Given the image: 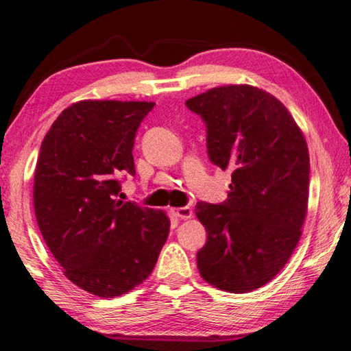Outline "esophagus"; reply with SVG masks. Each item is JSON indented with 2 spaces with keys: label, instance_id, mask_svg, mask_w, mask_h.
<instances>
[{
  "label": "esophagus",
  "instance_id": "34e87169",
  "mask_svg": "<svg viewBox=\"0 0 351 351\" xmlns=\"http://www.w3.org/2000/svg\"><path fill=\"white\" fill-rule=\"evenodd\" d=\"M171 213H173V215H176L178 218H181V219H187V218H190L192 217V209H190V207H176V209H171Z\"/></svg>",
  "mask_w": 351,
  "mask_h": 351
}]
</instances>
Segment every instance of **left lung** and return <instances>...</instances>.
Returning a JSON list of instances; mask_svg holds the SVG:
<instances>
[{
  "label": "left lung",
  "mask_w": 351,
  "mask_h": 351,
  "mask_svg": "<svg viewBox=\"0 0 351 351\" xmlns=\"http://www.w3.org/2000/svg\"><path fill=\"white\" fill-rule=\"evenodd\" d=\"M206 123L207 154L230 169L228 199L199 201L207 232L197 254L201 277L229 293L272 280L302 235L310 189L306 141L280 100L251 85H228L189 99Z\"/></svg>",
  "instance_id": "obj_1"
}]
</instances>
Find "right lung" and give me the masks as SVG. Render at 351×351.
Segmentation results:
<instances>
[{
    "label": "right lung",
    "instance_id": "obj_1",
    "mask_svg": "<svg viewBox=\"0 0 351 351\" xmlns=\"http://www.w3.org/2000/svg\"><path fill=\"white\" fill-rule=\"evenodd\" d=\"M153 102L80 100L56 119L40 147L34 209L40 232L71 282L117 297L152 274L169 237L162 210L117 199L134 175L136 132Z\"/></svg>",
    "mask_w": 351,
    "mask_h": 351
}]
</instances>
